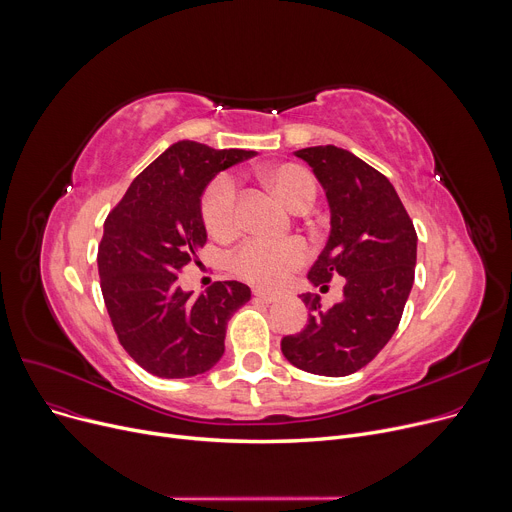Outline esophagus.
I'll return each instance as SVG.
<instances>
[{
  "label": "esophagus",
  "mask_w": 512,
  "mask_h": 512,
  "mask_svg": "<svg viewBox=\"0 0 512 512\" xmlns=\"http://www.w3.org/2000/svg\"><path fill=\"white\" fill-rule=\"evenodd\" d=\"M254 297L260 299V302H264V304H273L279 299L277 293H270V291H264V289H254Z\"/></svg>",
  "instance_id": "34e87169"
}]
</instances>
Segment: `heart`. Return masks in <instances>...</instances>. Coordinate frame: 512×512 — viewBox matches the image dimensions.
<instances>
[{
    "instance_id": "b5f03b06",
    "label": "heart",
    "mask_w": 512,
    "mask_h": 512,
    "mask_svg": "<svg viewBox=\"0 0 512 512\" xmlns=\"http://www.w3.org/2000/svg\"><path fill=\"white\" fill-rule=\"evenodd\" d=\"M266 184L293 210H306L316 198V182L308 169L281 163L264 169ZM200 217L210 235L227 239L237 233V188L231 175H219L200 198ZM310 248L302 237L273 239L250 237L229 256L231 273L258 287L281 285L291 270L308 260Z\"/></svg>"
}]
</instances>
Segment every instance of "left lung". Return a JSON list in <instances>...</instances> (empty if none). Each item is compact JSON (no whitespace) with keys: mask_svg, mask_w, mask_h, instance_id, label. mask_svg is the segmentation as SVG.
<instances>
[{"mask_svg":"<svg viewBox=\"0 0 512 512\" xmlns=\"http://www.w3.org/2000/svg\"><path fill=\"white\" fill-rule=\"evenodd\" d=\"M316 173L330 206V237L310 268L328 287L343 277L341 302L322 308L306 293V328L281 341L289 362L318 376H349L368 366L395 335L415 279L417 233L388 179L333 144L295 153Z\"/></svg>","mask_w":512,"mask_h":512,"instance_id":"1","label":"left lung"}]
</instances>
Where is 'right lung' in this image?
<instances>
[{"instance_id": "obj_1", "label": "right lung", "mask_w": 512, "mask_h": 512, "mask_svg": "<svg viewBox=\"0 0 512 512\" xmlns=\"http://www.w3.org/2000/svg\"><path fill=\"white\" fill-rule=\"evenodd\" d=\"M254 150L182 140L130 184L105 219L99 244L101 291L119 345L148 374L190 378L213 368L225 351L233 312L250 299L239 281H215L194 297L177 275L198 264L206 244L200 196L219 171Z\"/></svg>"}]
</instances>
